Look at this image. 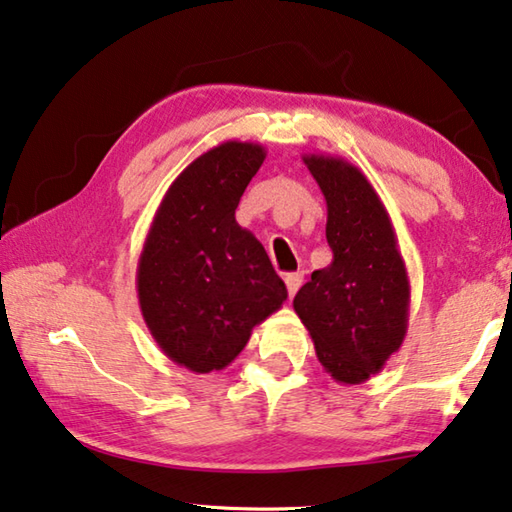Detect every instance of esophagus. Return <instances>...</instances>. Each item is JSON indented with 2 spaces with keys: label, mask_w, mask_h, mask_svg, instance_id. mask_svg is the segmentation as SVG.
I'll return each instance as SVG.
<instances>
[{
  "label": "esophagus",
  "mask_w": 512,
  "mask_h": 512,
  "mask_svg": "<svg viewBox=\"0 0 512 512\" xmlns=\"http://www.w3.org/2000/svg\"><path fill=\"white\" fill-rule=\"evenodd\" d=\"M283 281H286L288 295L295 297V293H297V290H300L302 281H304V274L302 272H288V274H283Z\"/></svg>",
  "instance_id": "1"
}]
</instances>
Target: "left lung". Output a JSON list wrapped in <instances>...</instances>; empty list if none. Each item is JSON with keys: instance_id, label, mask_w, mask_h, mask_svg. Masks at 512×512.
Wrapping results in <instances>:
<instances>
[{"instance_id": "8db88e82", "label": "left lung", "mask_w": 512, "mask_h": 512, "mask_svg": "<svg viewBox=\"0 0 512 512\" xmlns=\"http://www.w3.org/2000/svg\"><path fill=\"white\" fill-rule=\"evenodd\" d=\"M327 201L332 263L311 274L293 306L322 368L341 384L380 373L407 334L410 279L387 208L355 164L304 155Z\"/></svg>"}]
</instances>
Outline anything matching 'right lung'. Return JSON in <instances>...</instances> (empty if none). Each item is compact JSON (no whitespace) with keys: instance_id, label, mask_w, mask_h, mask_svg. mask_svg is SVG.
Listing matches in <instances>:
<instances>
[{"instance_id":"obj_1","label":"right lung","mask_w":512,"mask_h":512,"mask_svg":"<svg viewBox=\"0 0 512 512\" xmlns=\"http://www.w3.org/2000/svg\"><path fill=\"white\" fill-rule=\"evenodd\" d=\"M263 160L254 141H222L196 157L164 194L141 249V316L164 355L192 373L229 366L288 297L261 242L235 222Z\"/></svg>"}]
</instances>
